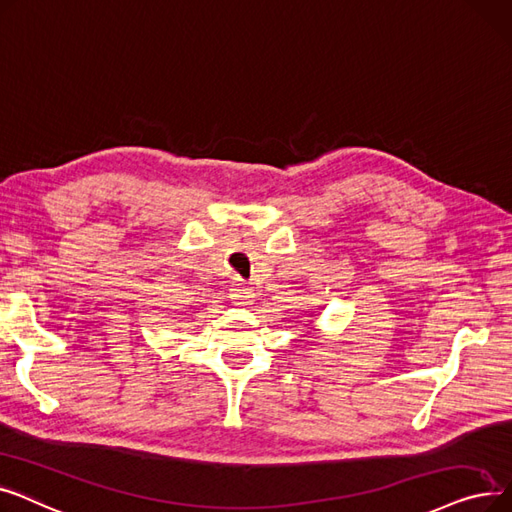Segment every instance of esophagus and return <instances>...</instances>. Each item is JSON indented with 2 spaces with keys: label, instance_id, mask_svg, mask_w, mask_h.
Here are the masks:
<instances>
[{
  "label": "esophagus",
  "instance_id": "1",
  "mask_svg": "<svg viewBox=\"0 0 512 512\" xmlns=\"http://www.w3.org/2000/svg\"><path fill=\"white\" fill-rule=\"evenodd\" d=\"M231 300L233 302H237V304H248L252 298H254V294H252V289L250 287H246L243 283H235L231 289Z\"/></svg>",
  "mask_w": 512,
  "mask_h": 512
}]
</instances>
